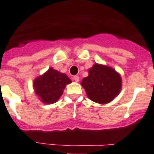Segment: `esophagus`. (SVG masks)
<instances>
[{
	"instance_id": "1",
	"label": "esophagus",
	"mask_w": 154,
	"mask_h": 154,
	"mask_svg": "<svg viewBox=\"0 0 154 154\" xmlns=\"http://www.w3.org/2000/svg\"><path fill=\"white\" fill-rule=\"evenodd\" d=\"M73 79H74L75 82H79V76L77 75H75L74 77H73Z\"/></svg>"
}]
</instances>
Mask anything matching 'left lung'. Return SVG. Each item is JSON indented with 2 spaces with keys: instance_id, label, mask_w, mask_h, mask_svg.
<instances>
[{
  "instance_id": "8db88e82",
  "label": "left lung",
  "mask_w": 154,
  "mask_h": 154,
  "mask_svg": "<svg viewBox=\"0 0 154 154\" xmlns=\"http://www.w3.org/2000/svg\"><path fill=\"white\" fill-rule=\"evenodd\" d=\"M89 75L81 85L91 101L107 104L116 97L121 90V77L113 68L95 63L89 69Z\"/></svg>"
}]
</instances>
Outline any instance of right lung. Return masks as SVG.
I'll use <instances>...</instances> for the list:
<instances>
[{
  "label": "right lung",
  "instance_id": "obj_1",
  "mask_svg": "<svg viewBox=\"0 0 154 154\" xmlns=\"http://www.w3.org/2000/svg\"><path fill=\"white\" fill-rule=\"evenodd\" d=\"M72 80L67 75L50 68L45 74L34 79L33 82L35 94L45 104H53L58 101L67 84Z\"/></svg>",
  "mask_w": 154,
  "mask_h": 154
}]
</instances>
